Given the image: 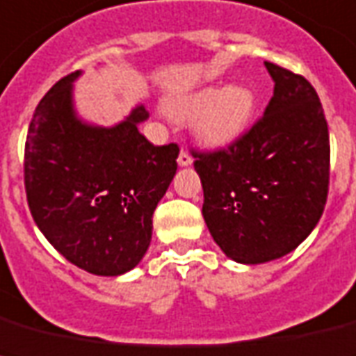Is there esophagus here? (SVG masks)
<instances>
[{
    "mask_svg": "<svg viewBox=\"0 0 356 356\" xmlns=\"http://www.w3.org/2000/svg\"><path fill=\"white\" fill-rule=\"evenodd\" d=\"M191 163H193L191 154H189L187 150L181 149L180 156H178V165H180V167H187V165H191Z\"/></svg>",
    "mask_w": 356,
    "mask_h": 356,
    "instance_id": "obj_1",
    "label": "esophagus"
}]
</instances>
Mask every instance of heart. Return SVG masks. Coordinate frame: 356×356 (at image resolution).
<instances>
[{"instance_id":"heart-1","label":"heart","mask_w":356,"mask_h":356,"mask_svg":"<svg viewBox=\"0 0 356 356\" xmlns=\"http://www.w3.org/2000/svg\"><path fill=\"white\" fill-rule=\"evenodd\" d=\"M167 110L176 119L195 118L196 134L207 147H227L248 130L255 93L248 86H209L170 99Z\"/></svg>"}]
</instances>
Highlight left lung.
<instances>
[{"mask_svg":"<svg viewBox=\"0 0 356 356\" xmlns=\"http://www.w3.org/2000/svg\"><path fill=\"white\" fill-rule=\"evenodd\" d=\"M274 95L227 149L195 152L202 215L213 241L243 264L291 254L322 217L329 191V129L305 76L264 62Z\"/></svg>","mask_w":356,"mask_h":356,"instance_id":"obj_1","label":"left lung"}]
</instances>
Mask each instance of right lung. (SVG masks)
I'll use <instances>...</instances> for the list:
<instances>
[{"instance_id": "obj_1", "label": "right lung", "mask_w": 356, "mask_h": 356, "mask_svg": "<svg viewBox=\"0 0 356 356\" xmlns=\"http://www.w3.org/2000/svg\"><path fill=\"white\" fill-rule=\"evenodd\" d=\"M75 71L45 93L25 141V193L34 222L70 263L95 275L138 266L152 238V215L175 178L178 145L139 134L136 106L115 127H93L73 108Z\"/></svg>"}]
</instances>
